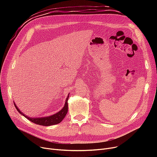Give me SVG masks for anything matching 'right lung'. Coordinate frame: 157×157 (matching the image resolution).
Returning a JSON list of instances; mask_svg holds the SVG:
<instances>
[{"mask_svg":"<svg viewBox=\"0 0 157 157\" xmlns=\"http://www.w3.org/2000/svg\"><path fill=\"white\" fill-rule=\"evenodd\" d=\"M69 95L67 96V98H66L65 101V104L63 108H62V109L61 111H60L59 113H57L52 116L50 117H44V118H29L27 117L25 115L23 114V113H22L19 109L17 108V106L16 105V104L14 102V106L16 109H17V111L22 115L25 117L26 118H27L29 120L31 121L32 122L36 123V124L39 125H43V126H50V125H56L58 124V123H60L62 120L65 118V115L67 114V111H68V103H67V101L69 98Z\"/></svg>","mask_w":157,"mask_h":157,"instance_id":"obj_1","label":"right lung"}]
</instances>
